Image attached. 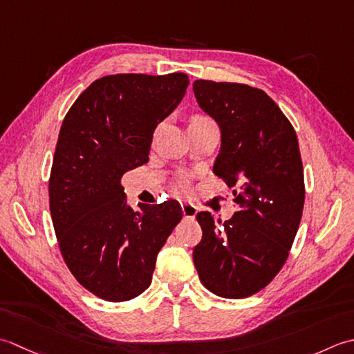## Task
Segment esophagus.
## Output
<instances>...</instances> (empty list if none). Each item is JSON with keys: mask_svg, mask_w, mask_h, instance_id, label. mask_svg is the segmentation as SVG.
<instances>
[{"mask_svg": "<svg viewBox=\"0 0 354 354\" xmlns=\"http://www.w3.org/2000/svg\"><path fill=\"white\" fill-rule=\"evenodd\" d=\"M182 211H183V215L185 218H194L197 215V206L192 205V203H182Z\"/></svg>", "mask_w": 354, "mask_h": 354, "instance_id": "1", "label": "esophagus"}]
</instances>
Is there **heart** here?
I'll return each mask as SVG.
<instances>
[{
	"label": "heart",
	"mask_w": 354,
	"mask_h": 354,
	"mask_svg": "<svg viewBox=\"0 0 354 354\" xmlns=\"http://www.w3.org/2000/svg\"><path fill=\"white\" fill-rule=\"evenodd\" d=\"M203 119H206V118H203V116H194L192 118V120H203Z\"/></svg>",
	"instance_id": "1"
}]
</instances>
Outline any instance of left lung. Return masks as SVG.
I'll return each instance as SVG.
<instances>
[{
	"label": "left lung",
	"mask_w": 354,
	"mask_h": 354,
	"mask_svg": "<svg viewBox=\"0 0 354 354\" xmlns=\"http://www.w3.org/2000/svg\"><path fill=\"white\" fill-rule=\"evenodd\" d=\"M194 95L220 125L214 174L232 187L238 207L225 223L197 214L203 236L194 248V264L217 297L248 298L283 269L298 232L306 198L298 137L263 90L200 79Z\"/></svg>",
	"instance_id": "8db88e82"
}]
</instances>
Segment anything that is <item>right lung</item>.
I'll return each instance as SVG.
<instances>
[{
	"mask_svg": "<svg viewBox=\"0 0 354 354\" xmlns=\"http://www.w3.org/2000/svg\"><path fill=\"white\" fill-rule=\"evenodd\" d=\"M185 73L96 79L62 120L48 180L61 255L97 298L124 302L145 292L158 250L182 220L176 200L127 205L122 176L147 163L157 124L182 102Z\"/></svg>",
	"mask_w": 354,
	"mask_h": 354,
	"instance_id": "right-lung-1",
	"label": "right lung"
}]
</instances>
